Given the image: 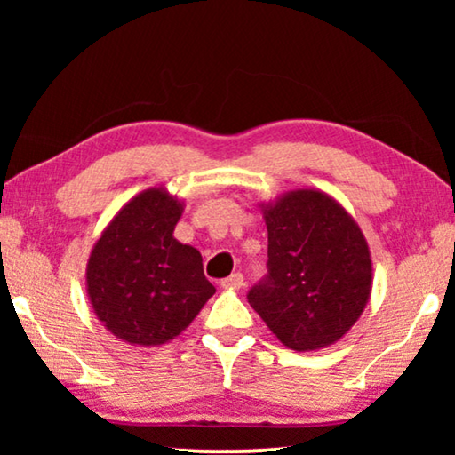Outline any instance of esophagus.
I'll use <instances>...</instances> for the list:
<instances>
[{
	"label": "esophagus",
	"mask_w": 455,
	"mask_h": 455,
	"mask_svg": "<svg viewBox=\"0 0 455 455\" xmlns=\"http://www.w3.org/2000/svg\"><path fill=\"white\" fill-rule=\"evenodd\" d=\"M242 285H244V275H242V273H232V275L221 282V288L226 290H240Z\"/></svg>",
	"instance_id": "1"
}]
</instances>
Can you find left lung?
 Wrapping results in <instances>:
<instances>
[{
	"label": "left lung",
	"mask_w": 455,
	"mask_h": 455,
	"mask_svg": "<svg viewBox=\"0 0 455 455\" xmlns=\"http://www.w3.org/2000/svg\"><path fill=\"white\" fill-rule=\"evenodd\" d=\"M269 234V275L248 302L269 331L296 352L339 341L364 313L372 260L354 217L316 188L260 203Z\"/></svg>",
	"instance_id": "obj_1"
}]
</instances>
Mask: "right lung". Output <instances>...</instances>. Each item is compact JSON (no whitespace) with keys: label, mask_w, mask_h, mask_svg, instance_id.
<instances>
[{"label":"right lung","mask_w":455,"mask_h":455,"mask_svg":"<svg viewBox=\"0 0 455 455\" xmlns=\"http://www.w3.org/2000/svg\"><path fill=\"white\" fill-rule=\"evenodd\" d=\"M184 201L153 186L117 211L86 263V296L109 333L130 346L178 338L215 294L195 246L173 238Z\"/></svg>","instance_id":"1"}]
</instances>
